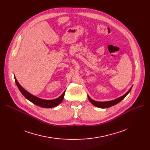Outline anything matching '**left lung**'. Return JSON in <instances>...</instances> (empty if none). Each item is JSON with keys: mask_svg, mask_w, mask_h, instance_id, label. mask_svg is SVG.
<instances>
[{"mask_svg": "<svg viewBox=\"0 0 150 150\" xmlns=\"http://www.w3.org/2000/svg\"><path fill=\"white\" fill-rule=\"evenodd\" d=\"M132 86H131V88L129 89V91L126 93L122 97H120L119 98H117L114 100H111V101H97L92 100L89 96H88V99L90 101L91 103L94 106H96L98 108H109L111 106H112L117 103H119V102H120L122 100H123L125 98V97L127 96L128 94L129 93V92L131 91V89H132Z\"/></svg>", "mask_w": 150, "mask_h": 150, "instance_id": "1", "label": "left lung"}]
</instances>
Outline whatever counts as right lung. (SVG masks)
<instances>
[{"label": "right lung", "mask_w": 150, "mask_h": 150, "mask_svg": "<svg viewBox=\"0 0 150 150\" xmlns=\"http://www.w3.org/2000/svg\"><path fill=\"white\" fill-rule=\"evenodd\" d=\"M14 79H15L16 84L18 88L21 91V92L22 93V95L24 96L27 100L31 101V103H33V104L37 106H39L42 108H50L55 107L59 105L61 103L63 99H64L65 91L62 93V94L60 97L54 100H44L40 98H38L37 97H35V96L31 94L30 93L27 92L26 90H25L22 87V86L20 85V84L18 83L15 76H14Z\"/></svg>", "instance_id": "add662e5"}]
</instances>
